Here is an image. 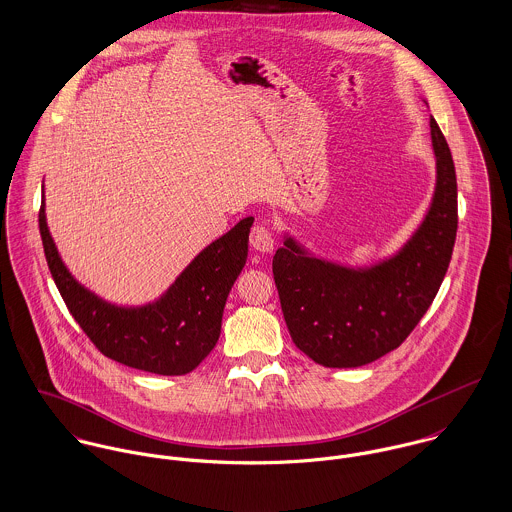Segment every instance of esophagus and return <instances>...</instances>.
Instances as JSON below:
<instances>
[{
	"mask_svg": "<svg viewBox=\"0 0 512 512\" xmlns=\"http://www.w3.org/2000/svg\"><path fill=\"white\" fill-rule=\"evenodd\" d=\"M249 243H251L253 249H257V251H261V253H271L273 247H275V237H273L271 229L257 224V226L251 228Z\"/></svg>",
	"mask_w": 512,
	"mask_h": 512,
	"instance_id": "34e87169",
	"label": "esophagus"
}]
</instances>
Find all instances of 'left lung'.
Instances as JSON below:
<instances>
[{
    "mask_svg": "<svg viewBox=\"0 0 512 512\" xmlns=\"http://www.w3.org/2000/svg\"><path fill=\"white\" fill-rule=\"evenodd\" d=\"M436 192L395 257L349 269L306 255L292 239L273 257L284 322L300 351L324 367H361L397 349L436 298L457 231V180L448 141L430 117Z\"/></svg>",
    "mask_w": 512,
    "mask_h": 512,
    "instance_id": "1",
    "label": "left lung"
}]
</instances>
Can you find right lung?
I'll return each instance as SVG.
<instances>
[{
    "label": "right lung",
    "mask_w": 512,
    "mask_h": 512,
    "mask_svg": "<svg viewBox=\"0 0 512 512\" xmlns=\"http://www.w3.org/2000/svg\"><path fill=\"white\" fill-rule=\"evenodd\" d=\"M251 224L253 218H245L210 243L157 302L121 308L76 283L47 228L45 198L39 210L45 257L72 318L106 357L157 375L190 373L218 343L229 290L247 259Z\"/></svg>",
    "instance_id": "1"
}]
</instances>
